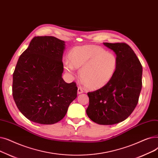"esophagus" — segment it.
<instances>
[{
    "label": "esophagus",
    "mask_w": 158,
    "mask_h": 158,
    "mask_svg": "<svg viewBox=\"0 0 158 158\" xmlns=\"http://www.w3.org/2000/svg\"><path fill=\"white\" fill-rule=\"evenodd\" d=\"M83 93H84V91H83V90H82V89L80 88V87H78V94H80Z\"/></svg>",
    "instance_id": "esophagus-1"
}]
</instances>
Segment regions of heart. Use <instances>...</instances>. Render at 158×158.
Returning a JSON list of instances; mask_svg holds the SVG:
<instances>
[{
  "instance_id": "1",
  "label": "heart",
  "mask_w": 158,
  "mask_h": 158,
  "mask_svg": "<svg viewBox=\"0 0 158 158\" xmlns=\"http://www.w3.org/2000/svg\"><path fill=\"white\" fill-rule=\"evenodd\" d=\"M68 58L69 61L64 62L65 70L73 74L74 68H81V80L92 90L106 86L114 77L118 66V59L113 52L94 45L75 47Z\"/></svg>"
}]
</instances>
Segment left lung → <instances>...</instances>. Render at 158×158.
<instances>
[{"mask_svg":"<svg viewBox=\"0 0 158 158\" xmlns=\"http://www.w3.org/2000/svg\"><path fill=\"white\" fill-rule=\"evenodd\" d=\"M103 45L114 52L118 66L114 77L101 89L87 93L88 117L100 125H114L128 118L136 108L142 87V65L125 43Z\"/></svg>","mask_w":158,"mask_h":158,"instance_id":"1","label":"left lung"}]
</instances>
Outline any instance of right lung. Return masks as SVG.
Returning a JSON list of instances; mask_svg holds the SVG:
<instances>
[{"instance_id":"right-lung-1","label":"right lung","mask_w":158,"mask_h":158,"mask_svg":"<svg viewBox=\"0 0 158 158\" xmlns=\"http://www.w3.org/2000/svg\"><path fill=\"white\" fill-rule=\"evenodd\" d=\"M65 42L54 36H35L20 56L13 74V96L30 121L51 125L65 116L77 98L76 84L62 76Z\"/></svg>"}]
</instances>
